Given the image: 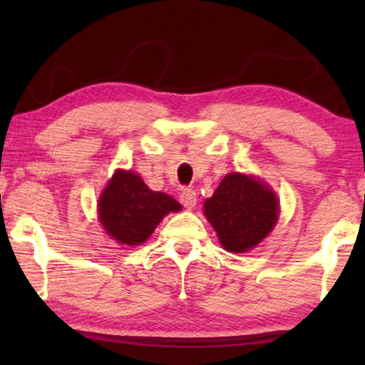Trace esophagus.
<instances>
[{
  "label": "esophagus",
  "mask_w": 365,
  "mask_h": 365,
  "mask_svg": "<svg viewBox=\"0 0 365 365\" xmlns=\"http://www.w3.org/2000/svg\"><path fill=\"white\" fill-rule=\"evenodd\" d=\"M181 202H182L184 207L192 209L197 204V194H196V191H194V189H191V187L184 189V191L181 192Z\"/></svg>",
  "instance_id": "esophagus-1"
}]
</instances>
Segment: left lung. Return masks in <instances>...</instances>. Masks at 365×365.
I'll return each mask as SVG.
<instances>
[{"label":"left lung","instance_id":"8db88e82","mask_svg":"<svg viewBox=\"0 0 365 365\" xmlns=\"http://www.w3.org/2000/svg\"><path fill=\"white\" fill-rule=\"evenodd\" d=\"M204 216L229 252H247L276 226L279 201L267 184L231 173L204 202Z\"/></svg>","mask_w":365,"mask_h":365}]
</instances>
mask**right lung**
Returning <instances> with one entry per match:
<instances>
[{
  "instance_id": "add662e5",
  "label": "right lung",
  "mask_w": 365,
  "mask_h": 365,
  "mask_svg": "<svg viewBox=\"0 0 365 365\" xmlns=\"http://www.w3.org/2000/svg\"><path fill=\"white\" fill-rule=\"evenodd\" d=\"M181 204L164 192L151 191L139 174L118 169L99 196L98 212L104 231L126 246H139L169 212Z\"/></svg>"
}]
</instances>
